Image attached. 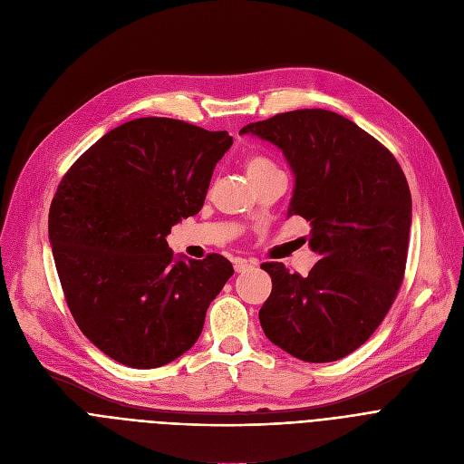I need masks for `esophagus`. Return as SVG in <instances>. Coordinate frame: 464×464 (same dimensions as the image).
Masks as SVG:
<instances>
[{"label": "esophagus", "instance_id": "34e87169", "mask_svg": "<svg viewBox=\"0 0 464 464\" xmlns=\"http://www.w3.org/2000/svg\"><path fill=\"white\" fill-rule=\"evenodd\" d=\"M233 266H235V272H246V270H250V268H254L256 266V263L254 261H246V259H235L233 261Z\"/></svg>", "mask_w": 464, "mask_h": 464}]
</instances>
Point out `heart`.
<instances>
[{
	"label": "heart",
	"instance_id": "obj_1",
	"mask_svg": "<svg viewBox=\"0 0 464 464\" xmlns=\"http://www.w3.org/2000/svg\"><path fill=\"white\" fill-rule=\"evenodd\" d=\"M276 169L274 164H270L266 159H261V157H250L248 160H246V173H248V177H257L261 173H266V171H272Z\"/></svg>",
	"mask_w": 464,
	"mask_h": 464
}]
</instances>
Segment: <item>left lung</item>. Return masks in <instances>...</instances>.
Masks as SVG:
<instances>
[{
    "instance_id": "8db88e82",
    "label": "left lung",
    "mask_w": 464,
    "mask_h": 464,
    "mask_svg": "<svg viewBox=\"0 0 464 464\" xmlns=\"http://www.w3.org/2000/svg\"><path fill=\"white\" fill-rule=\"evenodd\" d=\"M284 152L295 175L289 216L312 226L319 261L305 277L261 265L272 293L259 321L274 345L304 362H334L379 328L403 282L412 199L393 154L347 117L295 110L250 122Z\"/></svg>"
}]
</instances>
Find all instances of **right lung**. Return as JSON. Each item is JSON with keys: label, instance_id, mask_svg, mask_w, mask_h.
I'll return each instance as SVG.
<instances>
[{"label": "right lung", "instance_id": "1", "mask_svg": "<svg viewBox=\"0 0 464 464\" xmlns=\"http://www.w3.org/2000/svg\"><path fill=\"white\" fill-rule=\"evenodd\" d=\"M233 138L168 117L125 122L61 179L48 235L69 310L89 342L134 369L194 347L233 276L220 254L173 257L166 235L201 210Z\"/></svg>", "mask_w": 464, "mask_h": 464}]
</instances>
